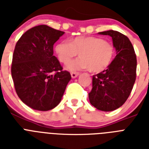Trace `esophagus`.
Wrapping results in <instances>:
<instances>
[{"label": "esophagus", "instance_id": "1", "mask_svg": "<svg viewBox=\"0 0 149 149\" xmlns=\"http://www.w3.org/2000/svg\"><path fill=\"white\" fill-rule=\"evenodd\" d=\"M79 75V72H71V77H72V78H73V79H74V78H77Z\"/></svg>", "mask_w": 149, "mask_h": 149}]
</instances>
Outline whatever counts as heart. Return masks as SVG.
<instances>
[{
  "mask_svg": "<svg viewBox=\"0 0 149 149\" xmlns=\"http://www.w3.org/2000/svg\"><path fill=\"white\" fill-rule=\"evenodd\" d=\"M55 51L58 60L67 64L79 53V58L67 65L70 70L89 69L100 72L111 65L114 57L113 45L98 37H77L70 43L63 41L56 45Z\"/></svg>",
  "mask_w": 149,
  "mask_h": 149,
  "instance_id": "heart-1",
  "label": "heart"
}]
</instances>
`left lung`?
Wrapping results in <instances>:
<instances>
[{
    "label": "left lung",
    "mask_w": 149,
    "mask_h": 149,
    "mask_svg": "<svg viewBox=\"0 0 149 149\" xmlns=\"http://www.w3.org/2000/svg\"><path fill=\"white\" fill-rule=\"evenodd\" d=\"M98 34L112 38L116 56L107 70L93 77L89 100L100 111H112L122 106L132 92L136 79V55L129 38L119 31Z\"/></svg>",
    "instance_id": "1"
}]
</instances>
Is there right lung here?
Segmentation results:
<instances>
[{"label":"right lung","mask_w":149,"mask_h":149,"mask_svg":"<svg viewBox=\"0 0 149 149\" xmlns=\"http://www.w3.org/2000/svg\"><path fill=\"white\" fill-rule=\"evenodd\" d=\"M65 33L42 24L24 32L13 54L11 76L18 97L29 107L47 111L60 103L70 73L53 56V45Z\"/></svg>","instance_id":"obj_1"}]
</instances>
